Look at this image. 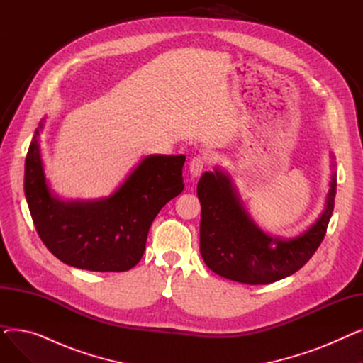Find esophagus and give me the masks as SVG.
<instances>
[{"mask_svg": "<svg viewBox=\"0 0 363 363\" xmlns=\"http://www.w3.org/2000/svg\"><path fill=\"white\" fill-rule=\"evenodd\" d=\"M208 163H211V157H208L207 155H199V156L193 157L191 162H189V174H191L193 177H199L201 172L207 167Z\"/></svg>", "mask_w": 363, "mask_h": 363, "instance_id": "esophagus-1", "label": "esophagus"}]
</instances>
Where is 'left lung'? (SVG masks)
<instances>
[{
    "mask_svg": "<svg viewBox=\"0 0 363 363\" xmlns=\"http://www.w3.org/2000/svg\"><path fill=\"white\" fill-rule=\"evenodd\" d=\"M325 211L300 237L281 241L266 235L242 208L226 175L206 172L199 181L201 203L200 253L215 274L242 284H271L290 277L308 263L325 237L334 211L335 172Z\"/></svg>",
    "mask_w": 363,
    "mask_h": 363,
    "instance_id": "left-lung-1",
    "label": "left lung"
}]
</instances>
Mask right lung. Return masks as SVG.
Returning <instances> with one entry per match:
<instances>
[{"mask_svg":"<svg viewBox=\"0 0 363 363\" xmlns=\"http://www.w3.org/2000/svg\"><path fill=\"white\" fill-rule=\"evenodd\" d=\"M25 163V196L36 233L63 263L94 272H125L145 250L148 230L162 207L182 193L185 156H148L113 196L91 203H65L45 184L38 144Z\"/></svg>","mask_w":363,"mask_h":363,"instance_id":"right-lung-1","label":"right lung"}]
</instances>
